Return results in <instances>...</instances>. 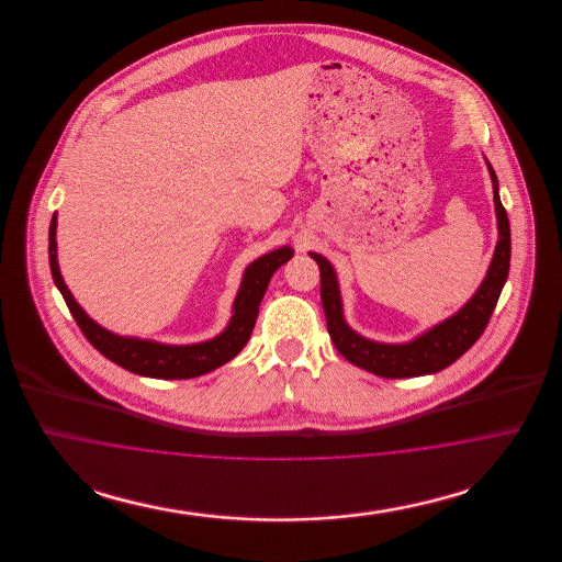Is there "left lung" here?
<instances>
[{
	"label": "left lung",
	"mask_w": 562,
	"mask_h": 562,
	"mask_svg": "<svg viewBox=\"0 0 562 562\" xmlns=\"http://www.w3.org/2000/svg\"><path fill=\"white\" fill-rule=\"evenodd\" d=\"M493 179V193H495V211H497V225H499V241L491 261L488 273L479 289V293L470 299V303L457 312L453 318L434 326L424 337L413 344L404 346H383L362 339L349 328L344 314H341V296L335 271L330 263L312 252L321 268V296L322 307L326 314V328L328 335L339 349L344 358L351 364L369 371V373L385 376V379H404V376H419V374L438 373L453 364L468 349L472 348L497 305V299L506 284L509 271V221L508 213L497 193V177L491 168Z\"/></svg>",
	"instance_id": "1"
}]
</instances>
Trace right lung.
Returning <instances> with one entry per match:
<instances>
[{
  "label": "right lung",
  "instance_id": "add662e5",
  "mask_svg": "<svg viewBox=\"0 0 562 562\" xmlns=\"http://www.w3.org/2000/svg\"><path fill=\"white\" fill-rule=\"evenodd\" d=\"M54 236H56V216H53L50 236H48L54 284L63 293V299H65L71 316L78 322L83 337L105 358L120 364L122 369H126L131 373L143 374V376H156V379H189V376L211 373L216 367L229 362L250 339V333L255 328L257 314H259V303L268 291L273 271L280 266H284L293 257V250L286 246V248H278L266 257L257 259L244 273L240 293L234 303V318L229 322L227 330L213 341L177 348V346H160V344H151V341L124 339V337H117L105 328H101L97 322L90 321L60 278L58 263H56V238Z\"/></svg>",
  "mask_w": 562,
  "mask_h": 562
}]
</instances>
